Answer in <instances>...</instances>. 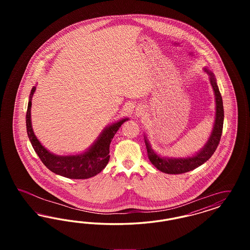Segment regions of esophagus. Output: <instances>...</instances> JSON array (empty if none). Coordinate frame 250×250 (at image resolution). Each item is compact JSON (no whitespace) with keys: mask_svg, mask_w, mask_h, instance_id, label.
Returning <instances> with one entry per match:
<instances>
[{"mask_svg":"<svg viewBox=\"0 0 250 250\" xmlns=\"http://www.w3.org/2000/svg\"><path fill=\"white\" fill-rule=\"evenodd\" d=\"M145 113V111H144V108L143 107H138L136 108V111H135V114H136V116L137 117H141V116H143V114Z\"/></svg>","mask_w":250,"mask_h":250,"instance_id":"34e87169","label":"esophagus"}]
</instances>
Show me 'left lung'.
<instances>
[{
	"mask_svg": "<svg viewBox=\"0 0 250 250\" xmlns=\"http://www.w3.org/2000/svg\"><path fill=\"white\" fill-rule=\"evenodd\" d=\"M204 71L209 75L210 83L214 90L215 97V118H214V127L211 132V135L208 139V142L203 146L201 151H199L196 155L188 157H162L157 155L152 149L151 144L147 140V137H144V142L147 149L148 157L151 163L162 172L167 174H180L190 171L196 167L201 166L205 163L212 155H214L216 150L219 141L221 139L222 129H223V122H224V108L223 101L220 95L218 86L216 83V80L213 72L204 68Z\"/></svg>",
	"mask_w": 250,
	"mask_h": 250,
	"instance_id": "obj_1",
	"label": "left lung"
}]
</instances>
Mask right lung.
<instances>
[{
    "instance_id": "right-lung-1",
    "label": "right lung",
    "mask_w": 250,
    "mask_h": 250,
    "mask_svg": "<svg viewBox=\"0 0 250 250\" xmlns=\"http://www.w3.org/2000/svg\"><path fill=\"white\" fill-rule=\"evenodd\" d=\"M36 87H33L26 113V127L29 140L43 164L52 172L69 179H88L95 176L105 168L109 160V144L121 125L128 118L120 120L104 128L95 143L86 152L80 155H57L50 153L37 140L32 126V98Z\"/></svg>"
}]
</instances>
